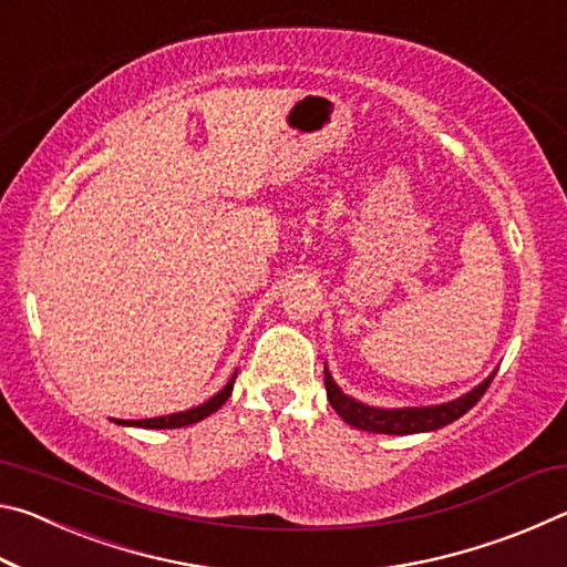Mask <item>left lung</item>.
<instances>
[{
	"label": "left lung",
	"instance_id": "left-lung-1",
	"mask_svg": "<svg viewBox=\"0 0 567 567\" xmlns=\"http://www.w3.org/2000/svg\"><path fill=\"white\" fill-rule=\"evenodd\" d=\"M491 378H485L477 388H473L465 395H460L450 402H440V405L427 408H375L364 405V402L344 395L338 382L332 380L328 364H324V390H328V400L332 410L348 422V425L358 430H368V433L380 435H415V433H433L463 417L465 412L475 405V402L485 395V390L491 388Z\"/></svg>",
	"mask_w": 567,
	"mask_h": 567
}]
</instances>
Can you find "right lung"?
<instances>
[{"label": "right lung", "mask_w": 567, "mask_h": 567, "mask_svg": "<svg viewBox=\"0 0 567 567\" xmlns=\"http://www.w3.org/2000/svg\"><path fill=\"white\" fill-rule=\"evenodd\" d=\"M235 378L227 380V385L217 392V395L209 398L207 402H203V405L197 408H189L185 412H172V415H162V417H147V420H114L117 425H127V427H147V430H172V427H185V425H192V422H199L205 420L207 415H213V412H217L219 408L225 405L227 398L233 395V385H235Z\"/></svg>", "instance_id": "obj_1"}]
</instances>
